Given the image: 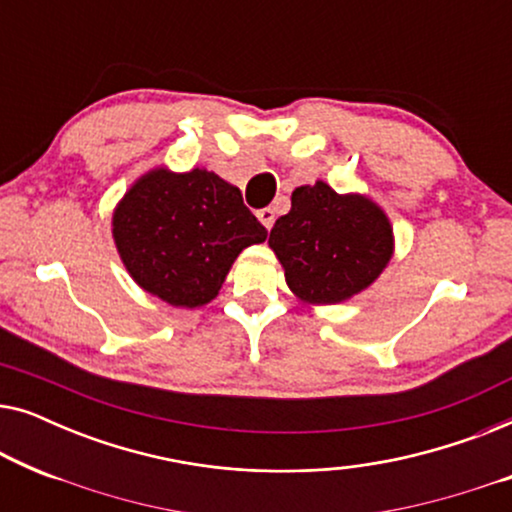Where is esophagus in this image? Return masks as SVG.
Wrapping results in <instances>:
<instances>
[{"instance_id":"esophagus-1","label":"esophagus","mask_w":512,"mask_h":512,"mask_svg":"<svg viewBox=\"0 0 512 512\" xmlns=\"http://www.w3.org/2000/svg\"><path fill=\"white\" fill-rule=\"evenodd\" d=\"M258 219H261V223H263V226L265 228H272V223H275V212H272V209L270 207H263V209H258Z\"/></svg>"}]
</instances>
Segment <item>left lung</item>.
I'll return each mask as SVG.
<instances>
[{
    "label": "left lung",
    "instance_id": "obj_1",
    "mask_svg": "<svg viewBox=\"0 0 512 512\" xmlns=\"http://www.w3.org/2000/svg\"><path fill=\"white\" fill-rule=\"evenodd\" d=\"M268 244L298 298L331 305L373 284L394 242L380 207L317 181L293 191L291 212L275 221Z\"/></svg>",
    "mask_w": 512,
    "mask_h": 512
}]
</instances>
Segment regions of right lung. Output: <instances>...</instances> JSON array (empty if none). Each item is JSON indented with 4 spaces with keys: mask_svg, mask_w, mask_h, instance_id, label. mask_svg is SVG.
I'll list each match as a JSON object with an SVG mask.
<instances>
[{
    "mask_svg": "<svg viewBox=\"0 0 512 512\" xmlns=\"http://www.w3.org/2000/svg\"><path fill=\"white\" fill-rule=\"evenodd\" d=\"M265 237L240 188L200 167L146 174L114 214V240L132 279L177 307L209 303L237 254Z\"/></svg>",
    "mask_w": 512,
    "mask_h": 512,
    "instance_id": "add662e5",
    "label": "right lung"
}]
</instances>
